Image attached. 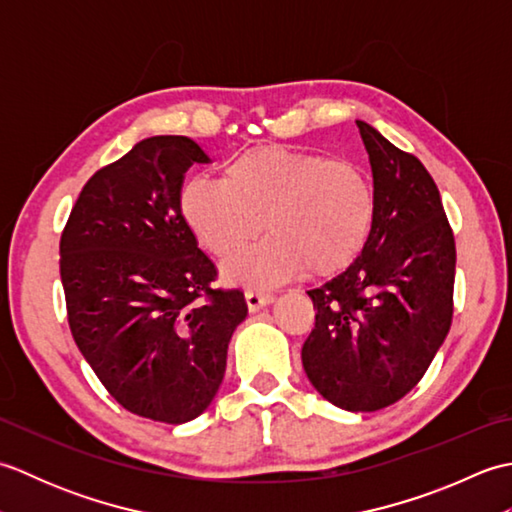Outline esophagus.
<instances>
[{"mask_svg": "<svg viewBox=\"0 0 512 512\" xmlns=\"http://www.w3.org/2000/svg\"><path fill=\"white\" fill-rule=\"evenodd\" d=\"M275 297L270 295V292H264V290H246V303H248V310L250 312H257L262 310L264 306H268L270 301H273Z\"/></svg>", "mask_w": 512, "mask_h": 512, "instance_id": "1", "label": "esophagus"}]
</instances>
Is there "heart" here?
<instances>
[{"label":"heart","mask_w":512,"mask_h":512,"mask_svg":"<svg viewBox=\"0 0 512 512\" xmlns=\"http://www.w3.org/2000/svg\"><path fill=\"white\" fill-rule=\"evenodd\" d=\"M180 213L204 250L231 262L264 231L253 253L226 270L244 286H273L308 268L330 275L356 259L376 217V191L354 160L319 151L255 147L226 160L222 180L193 178Z\"/></svg>","instance_id":"heart-1"}]
</instances>
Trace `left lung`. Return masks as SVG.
<instances>
[{
    "label": "left lung",
    "instance_id": "8db88e82",
    "mask_svg": "<svg viewBox=\"0 0 512 512\" xmlns=\"http://www.w3.org/2000/svg\"><path fill=\"white\" fill-rule=\"evenodd\" d=\"M376 217L361 255L308 290L317 317L301 347L312 387L345 411H378L418 385L453 319L455 239L422 162L356 121Z\"/></svg>",
    "mask_w": 512,
    "mask_h": 512
}]
</instances>
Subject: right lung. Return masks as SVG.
I'll return each mask as SVG.
<instances>
[{"label":"right lung","instance_id":"1","mask_svg":"<svg viewBox=\"0 0 512 512\" xmlns=\"http://www.w3.org/2000/svg\"><path fill=\"white\" fill-rule=\"evenodd\" d=\"M209 162L187 136H151L85 184L61 235L68 323L116 402L182 424L211 405L242 290H215V264L180 213L184 173Z\"/></svg>","mask_w":512,"mask_h":512}]
</instances>
